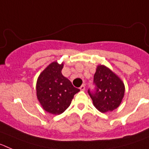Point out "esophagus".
Here are the masks:
<instances>
[{
  "instance_id": "obj_1",
  "label": "esophagus",
  "mask_w": 149,
  "mask_h": 149,
  "mask_svg": "<svg viewBox=\"0 0 149 149\" xmlns=\"http://www.w3.org/2000/svg\"><path fill=\"white\" fill-rule=\"evenodd\" d=\"M80 89H81V90H82V91L85 90V89H86V86H85V85H84V84H83L82 86L80 87Z\"/></svg>"
}]
</instances>
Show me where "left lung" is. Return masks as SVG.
Listing matches in <instances>:
<instances>
[{
    "label": "left lung",
    "instance_id": "1",
    "mask_svg": "<svg viewBox=\"0 0 149 149\" xmlns=\"http://www.w3.org/2000/svg\"><path fill=\"white\" fill-rule=\"evenodd\" d=\"M94 88L88 93L94 106L101 113L113 111L120 105L125 86L119 77L104 65H98L94 75Z\"/></svg>",
    "mask_w": 149,
    "mask_h": 149
}]
</instances>
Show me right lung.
Masks as SVG:
<instances>
[{
    "instance_id": "right-lung-1",
    "label": "right lung",
    "mask_w": 149,
    "mask_h": 149,
    "mask_svg": "<svg viewBox=\"0 0 149 149\" xmlns=\"http://www.w3.org/2000/svg\"><path fill=\"white\" fill-rule=\"evenodd\" d=\"M63 64L51 63L40 74L36 84V94L43 109L51 114H61L68 108L74 95L80 89L62 74Z\"/></svg>"
}]
</instances>
